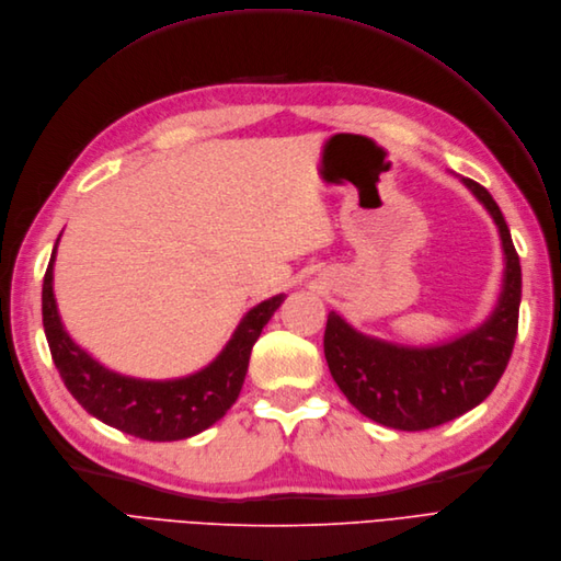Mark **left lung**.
I'll list each match as a JSON object with an SVG mask.
<instances>
[{"label":"left lung","mask_w":561,"mask_h":561,"mask_svg":"<svg viewBox=\"0 0 561 561\" xmlns=\"http://www.w3.org/2000/svg\"><path fill=\"white\" fill-rule=\"evenodd\" d=\"M462 184L488 209L502 237L506 268L490 318L437 347L370 339L335 312L327 320L324 356L335 385L364 416L396 431H428L477 408L497 387L518 335L520 257L492 195L472 179H462Z\"/></svg>","instance_id":"obj_1"}]
</instances>
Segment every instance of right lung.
Instances as JSON below:
<instances>
[{
    "mask_svg": "<svg viewBox=\"0 0 561 561\" xmlns=\"http://www.w3.org/2000/svg\"><path fill=\"white\" fill-rule=\"evenodd\" d=\"M55 253L57 243L43 278V329L66 389L89 414L149 442L186 439L226 416L239 398L251 350L285 295L245 312L230 343L207 368L179 379H138L101 366L66 333L53 293Z\"/></svg>",
    "mask_w": 561,
    "mask_h": 561,
    "instance_id": "obj_1",
    "label": "right lung"
}]
</instances>
